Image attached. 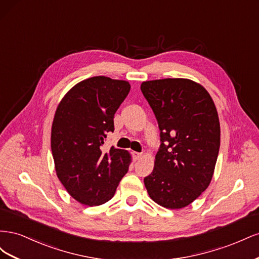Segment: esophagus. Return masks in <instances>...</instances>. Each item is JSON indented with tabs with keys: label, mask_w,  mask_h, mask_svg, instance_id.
Returning <instances> with one entry per match:
<instances>
[{
	"label": "esophagus",
	"mask_w": 259,
	"mask_h": 259,
	"mask_svg": "<svg viewBox=\"0 0 259 259\" xmlns=\"http://www.w3.org/2000/svg\"><path fill=\"white\" fill-rule=\"evenodd\" d=\"M133 156H134V160L137 161V160H139V159H142L143 153H140V152H133Z\"/></svg>",
	"instance_id": "1"
}]
</instances>
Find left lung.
<instances>
[{
  "label": "left lung",
  "instance_id": "left-lung-1",
  "mask_svg": "<svg viewBox=\"0 0 259 259\" xmlns=\"http://www.w3.org/2000/svg\"><path fill=\"white\" fill-rule=\"evenodd\" d=\"M158 120L160 149L147 191L159 205L177 209L206 190L221 146V125L213 99L188 79L146 81L140 85Z\"/></svg>",
  "mask_w": 259,
  "mask_h": 259
}]
</instances>
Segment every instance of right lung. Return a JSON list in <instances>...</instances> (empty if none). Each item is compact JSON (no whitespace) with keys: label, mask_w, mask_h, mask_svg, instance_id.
I'll return each instance as SVG.
<instances>
[{"label":"right lung","mask_w":259,"mask_h":259,"mask_svg":"<svg viewBox=\"0 0 259 259\" xmlns=\"http://www.w3.org/2000/svg\"><path fill=\"white\" fill-rule=\"evenodd\" d=\"M131 85L107 76H93L74 85L55 112L51 147L57 177L68 193L84 205L108 202L127 173L131 155L101 146L114 131L113 117Z\"/></svg>","instance_id":"add662e5"}]
</instances>
